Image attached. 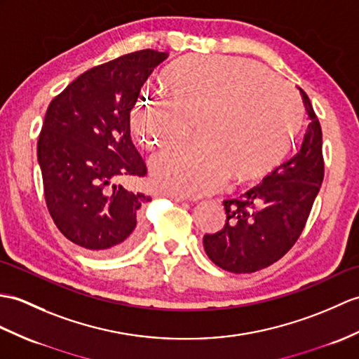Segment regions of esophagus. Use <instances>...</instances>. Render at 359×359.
<instances>
[{
	"mask_svg": "<svg viewBox=\"0 0 359 359\" xmlns=\"http://www.w3.org/2000/svg\"><path fill=\"white\" fill-rule=\"evenodd\" d=\"M161 196L168 197V198H171V200H176V202H182V200H185V197L177 196V194H172V193H161Z\"/></svg>",
	"mask_w": 359,
	"mask_h": 359,
	"instance_id": "34e87169",
	"label": "esophagus"
}]
</instances>
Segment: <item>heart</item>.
<instances>
[{
	"mask_svg": "<svg viewBox=\"0 0 359 359\" xmlns=\"http://www.w3.org/2000/svg\"><path fill=\"white\" fill-rule=\"evenodd\" d=\"M171 102L144 99L131 113V130L153 151L179 144L189 125L197 144L156 156L151 176L172 194L198 196L229 177L251 183L286 159L303 125L295 90L264 65L236 56L188 55L162 73Z\"/></svg>",
	"mask_w": 359,
	"mask_h": 359,
	"instance_id": "heart-1",
	"label": "heart"
}]
</instances>
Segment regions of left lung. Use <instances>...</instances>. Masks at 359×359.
I'll return each instance as SVG.
<instances>
[{
    "instance_id": "obj_1",
    "label": "left lung",
    "mask_w": 359,
    "mask_h": 359,
    "mask_svg": "<svg viewBox=\"0 0 359 359\" xmlns=\"http://www.w3.org/2000/svg\"><path fill=\"white\" fill-rule=\"evenodd\" d=\"M303 95L311 123L297 154L263 183L237 198L223 200L226 223L203 236V248L219 268L251 273L278 262L306 226L324 179L323 131L311 99Z\"/></svg>"
}]
</instances>
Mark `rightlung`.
<instances>
[{"instance_id":"right-lung-1","label":"right lung","mask_w":359,"mask_h":359,"mask_svg":"<svg viewBox=\"0 0 359 359\" xmlns=\"http://www.w3.org/2000/svg\"><path fill=\"white\" fill-rule=\"evenodd\" d=\"M168 53L139 50L82 73L50 102L38 139L48 212L65 238L91 254L118 255L144 231L149 196L116 180L144 177L130 136L140 87Z\"/></svg>"}]
</instances>
